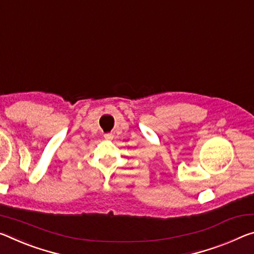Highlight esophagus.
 <instances>
[{
	"mask_svg": "<svg viewBox=\"0 0 254 254\" xmlns=\"http://www.w3.org/2000/svg\"><path fill=\"white\" fill-rule=\"evenodd\" d=\"M113 136H114V135H113L112 133H106V134H104V138H105L106 140H112V139H113Z\"/></svg>",
	"mask_w": 254,
	"mask_h": 254,
	"instance_id": "esophagus-1",
	"label": "esophagus"
}]
</instances>
